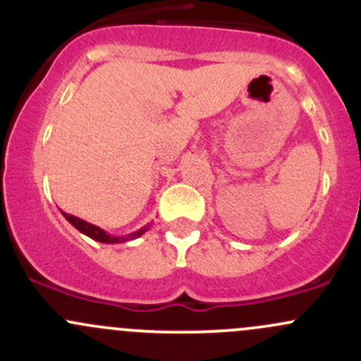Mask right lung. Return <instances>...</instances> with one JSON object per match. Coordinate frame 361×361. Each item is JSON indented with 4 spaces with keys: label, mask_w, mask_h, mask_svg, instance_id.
I'll use <instances>...</instances> for the list:
<instances>
[{
    "label": "right lung",
    "mask_w": 361,
    "mask_h": 361,
    "mask_svg": "<svg viewBox=\"0 0 361 361\" xmlns=\"http://www.w3.org/2000/svg\"><path fill=\"white\" fill-rule=\"evenodd\" d=\"M61 213H63V216L66 218L69 224H71L73 227L76 228V231H80V232H82V234L89 235V238L94 239V241L106 243V245H118V243L133 241V239L141 238V235H143L145 232H147L148 228H150V224H148V225H145V227L137 228L136 232H130V234H126V235H111V234H108L106 231H103V228H101V227H97V225L89 224V221L82 220V218L73 216V214L64 213V211H61Z\"/></svg>",
    "instance_id": "1"
}]
</instances>
